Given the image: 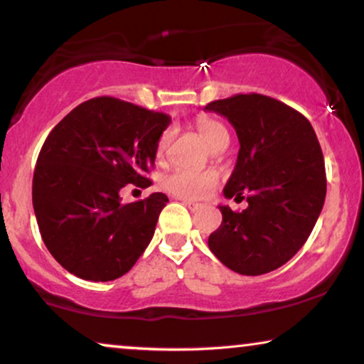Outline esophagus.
Returning <instances> with one entry per match:
<instances>
[{
	"label": "esophagus",
	"instance_id": "1",
	"mask_svg": "<svg viewBox=\"0 0 364 364\" xmlns=\"http://www.w3.org/2000/svg\"><path fill=\"white\" fill-rule=\"evenodd\" d=\"M183 205L188 207V210H191V212H198V210H202V208H203L202 203H196V202H191V200H183Z\"/></svg>",
	"mask_w": 364,
	"mask_h": 364
}]
</instances>
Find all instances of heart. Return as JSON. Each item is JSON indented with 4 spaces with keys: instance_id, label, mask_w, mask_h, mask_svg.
<instances>
[{
    "instance_id": "obj_1",
    "label": "heart",
    "mask_w": 364,
    "mask_h": 364,
    "mask_svg": "<svg viewBox=\"0 0 364 364\" xmlns=\"http://www.w3.org/2000/svg\"><path fill=\"white\" fill-rule=\"evenodd\" d=\"M197 129L200 132L208 146L213 151H223L228 144V132L220 122L213 121L207 116H200L197 119ZM168 137L171 134L164 132L161 141H159V156H162L166 151ZM218 183V173L215 171H198V168H177L172 171L164 178V187L173 196L187 198V200H198L205 198Z\"/></svg>"
}]
</instances>
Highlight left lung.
<instances>
[{"instance_id":"8db88e82","label":"left lung","mask_w":364,"mask_h":364,"mask_svg":"<svg viewBox=\"0 0 364 364\" xmlns=\"http://www.w3.org/2000/svg\"><path fill=\"white\" fill-rule=\"evenodd\" d=\"M227 117L240 151L223 196L245 198L233 212L218 205L222 223L208 248L240 275H263L290 260L308 240L326 196L325 159L308 119L263 94H237L207 104Z\"/></svg>"}]
</instances>
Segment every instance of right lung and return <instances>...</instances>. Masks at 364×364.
I'll return each instance as SVG.
<instances>
[{"mask_svg": "<svg viewBox=\"0 0 364 364\" xmlns=\"http://www.w3.org/2000/svg\"><path fill=\"white\" fill-rule=\"evenodd\" d=\"M171 117L116 97L74 107L49 132L33 177L44 245L69 273L111 282L134 267L168 198L156 192L122 203V187H149L159 139Z\"/></svg>", "mask_w": 364, "mask_h": 364, "instance_id": "right-lung-1", "label": "right lung"}]
</instances>
